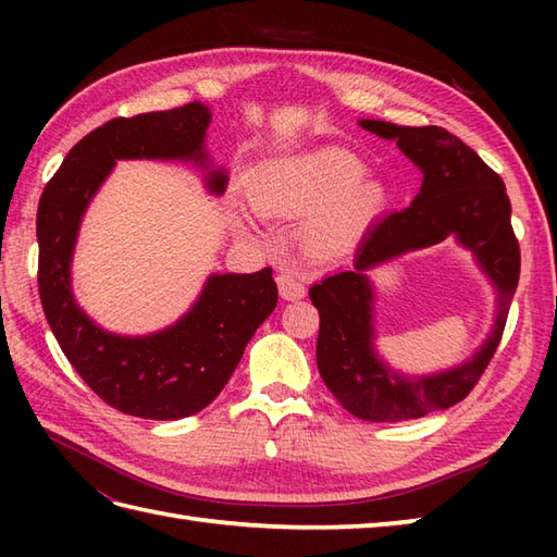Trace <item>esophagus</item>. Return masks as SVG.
I'll list each match as a JSON object with an SVG mask.
<instances>
[{"label": "esophagus", "mask_w": 557, "mask_h": 557, "mask_svg": "<svg viewBox=\"0 0 557 557\" xmlns=\"http://www.w3.org/2000/svg\"><path fill=\"white\" fill-rule=\"evenodd\" d=\"M277 287H280V297L294 301V299H301L306 294L304 282L294 275L292 270H280L277 272Z\"/></svg>", "instance_id": "esophagus-1"}]
</instances>
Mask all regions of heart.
<instances>
[{
  "mask_svg": "<svg viewBox=\"0 0 557 557\" xmlns=\"http://www.w3.org/2000/svg\"><path fill=\"white\" fill-rule=\"evenodd\" d=\"M366 164L349 150L323 148L270 168L253 188L268 215H318L309 224L315 248H337L359 234L385 208L381 182H361Z\"/></svg>",
  "mask_w": 557,
  "mask_h": 557,
  "instance_id": "b5f03b06",
  "label": "heart"
}]
</instances>
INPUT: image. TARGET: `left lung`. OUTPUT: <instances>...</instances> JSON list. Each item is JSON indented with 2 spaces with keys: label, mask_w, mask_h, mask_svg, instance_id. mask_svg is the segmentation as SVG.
Instances as JSON below:
<instances>
[{
  "label": "left lung",
  "mask_w": 557,
  "mask_h": 557,
  "mask_svg": "<svg viewBox=\"0 0 557 557\" xmlns=\"http://www.w3.org/2000/svg\"><path fill=\"white\" fill-rule=\"evenodd\" d=\"M366 132L397 140L423 172L421 191L405 210L387 212L361 239L354 268L321 280L309 297L321 315L315 359L323 383L349 413L363 421H409L465 399L500 345L519 282V244L505 184L465 140L443 126H397L361 120ZM455 233L478 256L499 292L490 339L465 364L441 374L399 376L372 349V288L364 272L407 250Z\"/></svg>",
  "instance_id": "left-lung-1"
}]
</instances>
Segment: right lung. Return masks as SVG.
<instances>
[{"instance_id":"1","label":"right lung","mask_w":557,"mask_h":557,"mask_svg":"<svg viewBox=\"0 0 557 557\" xmlns=\"http://www.w3.org/2000/svg\"><path fill=\"white\" fill-rule=\"evenodd\" d=\"M210 110L200 102L168 112L116 116L69 150L47 182L38 206V289L47 323L64 357L88 387L128 417L174 421L206 409L227 385L258 325L275 311L272 268L251 275H210L184 318L160 333L122 337L98 327L71 292L83 212L116 160H194L203 150ZM227 174L208 172V188L222 194Z\"/></svg>"}]
</instances>
